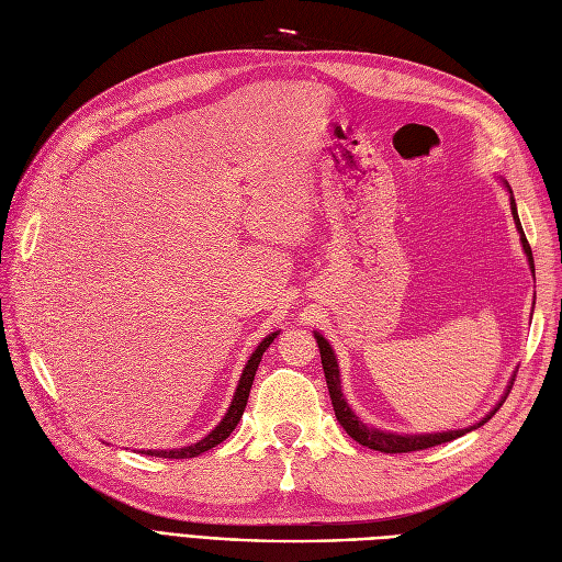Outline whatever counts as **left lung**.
Here are the masks:
<instances>
[{
    "instance_id": "obj_1",
    "label": "left lung",
    "mask_w": 562,
    "mask_h": 562,
    "mask_svg": "<svg viewBox=\"0 0 562 562\" xmlns=\"http://www.w3.org/2000/svg\"><path fill=\"white\" fill-rule=\"evenodd\" d=\"M512 193V191H509ZM512 216L516 221V228H519L521 233V241H524V251L528 256V262H530V269L535 272V262H532V251H530V244L524 235V228H521V221H519V214H516V205H514V195H512ZM316 341H318V348H321V359H323V371H325V380H327V390H329V398H331V406H334V415L336 419L341 422V426L346 429V434L357 440L359 445L364 447H371V450L375 452H385V454H406V452H419V450H429V447H436V445H442V442H450L468 431L473 429H480V426L484 422L491 419V415L496 413L493 411L488 417H484L482 422H477L475 426H468V429H461V431H445V434H426V436H396V434H387V431H380V429H373V426H364L362 422H359V417L350 411V406L346 403L344 394H341V378H339V364H336V357L329 348V344L323 339V334L316 331Z\"/></svg>"
}]
</instances>
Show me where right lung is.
<instances>
[{
  "label": "right lung",
  "mask_w": 562,
  "mask_h": 562,
  "mask_svg": "<svg viewBox=\"0 0 562 562\" xmlns=\"http://www.w3.org/2000/svg\"><path fill=\"white\" fill-rule=\"evenodd\" d=\"M277 336H279V331L269 334L267 339H262V344L256 348V352L249 357V362H246V367H244V373L239 378V385H237L235 398L231 403L226 417H223V422L216 426V429L207 438H203V440L195 442V445L182 447V450H147L145 454L161 457V459H191V457H198V454L212 450V447H216L218 442L226 440L233 434L235 426L239 424V419H241V413L246 408V401H249V392H251V385H254V378H256L258 364H260V359H262V352L269 348V344L277 339Z\"/></svg>",
  "instance_id": "add662e5"
}]
</instances>
